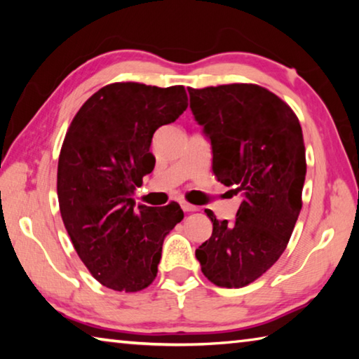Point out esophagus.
I'll return each mask as SVG.
<instances>
[{"mask_svg":"<svg viewBox=\"0 0 359 359\" xmlns=\"http://www.w3.org/2000/svg\"><path fill=\"white\" fill-rule=\"evenodd\" d=\"M182 209H184V212H187V214H190V212H196L198 210V208L196 205H193V204H190V203H182Z\"/></svg>","mask_w":359,"mask_h":359,"instance_id":"1","label":"esophagus"}]
</instances>
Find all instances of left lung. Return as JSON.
Here are the masks:
<instances>
[{
	"label": "left lung",
	"instance_id": "8db88e82",
	"mask_svg": "<svg viewBox=\"0 0 359 359\" xmlns=\"http://www.w3.org/2000/svg\"><path fill=\"white\" fill-rule=\"evenodd\" d=\"M190 109L212 147L218 182L236 185V220H217L196 248L203 274L224 288L257 280L287 248L302 208L306 149L299 120L288 104L259 85L188 88Z\"/></svg>",
	"mask_w": 359,
	"mask_h": 359
}]
</instances>
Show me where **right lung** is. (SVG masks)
I'll list each match as a JSON object with an SVG mask.
<instances>
[{
    "label": "right lung",
    "instance_id": "add662e5",
    "mask_svg": "<svg viewBox=\"0 0 359 359\" xmlns=\"http://www.w3.org/2000/svg\"><path fill=\"white\" fill-rule=\"evenodd\" d=\"M182 85L111 83L85 101L58 158L60 212L79 258L115 291L155 280L165 238L182 222L180 205H137L133 194L154 171V133L188 107Z\"/></svg>",
    "mask_w": 359,
    "mask_h": 359
}]
</instances>
